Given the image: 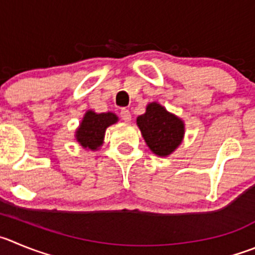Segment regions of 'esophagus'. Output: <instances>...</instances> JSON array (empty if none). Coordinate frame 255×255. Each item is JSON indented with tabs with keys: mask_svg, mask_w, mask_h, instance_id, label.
<instances>
[{
	"mask_svg": "<svg viewBox=\"0 0 255 255\" xmlns=\"http://www.w3.org/2000/svg\"><path fill=\"white\" fill-rule=\"evenodd\" d=\"M121 118H122L125 122H130V120H132V116H130V112L128 111V109L123 108L122 111H121Z\"/></svg>",
	"mask_w": 255,
	"mask_h": 255,
	"instance_id": "1",
	"label": "esophagus"
}]
</instances>
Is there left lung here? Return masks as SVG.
<instances>
[{
  "label": "left lung",
  "mask_w": 255,
  "mask_h": 255,
  "mask_svg": "<svg viewBox=\"0 0 255 255\" xmlns=\"http://www.w3.org/2000/svg\"><path fill=\"white\" fill-rule=\"evenodd\" d=\"M137 126L148 148L158 157L172 154L184 141V121L157 102L147 104L146 112L137 117Z\"/></svg>",
  "instance_id": "1"
}]
</instances>
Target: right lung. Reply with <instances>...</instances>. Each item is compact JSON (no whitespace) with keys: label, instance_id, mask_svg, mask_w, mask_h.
<instances>
[{"label":"right lung","instance_id":"obj_1","mask_svg":"<svg viewBox=\"0 0 255 255\" xmlns=\"http://www.w3.org/2000/svg\"><path fill=\"white\" fill-rule=\"evenodd\" d=\"M117 122H118V117L112 112L95 113L94 111L89 109L85 112L74 135L78 143L84 149L98 151L103 146L107 128Z\"/></svg>","mask_w":255,"mask_h":255}]
</instances>
